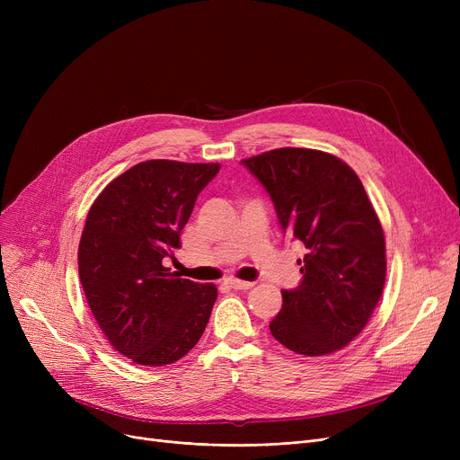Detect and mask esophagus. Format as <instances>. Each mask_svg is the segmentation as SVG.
Instances as JSON below:
<instances>
[{
  "label": "esophagus",
  "instance_id": "esophagus-1",
  "mask_svg": "<svg viewBox=\"0 0 460 460\" xmlns=\"http://www.w3.org/2000/svg\"><path fill=\"white\" fill-rule=\"evenodd\" d=\"M231 288H238V291H246V288H252L253 287V283L252 281H243V279H227L226 281Z\"/></svg>",
  "mask_w": 460,
  "mask_h": 460
}]
</instances>
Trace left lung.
<instances>
[{
	"label": "left lung",
	"mask_w": 460,
	"mask_h": 460,
	"mask_svg": "<svg viewBox=\"0 0 460 460\" xmlns=\"http://www.w3.org/2000/svg\"><path fill=\"white\" fill-rule=\"evenodd\" d=\"M279 224L305 246L302 283L281 291L274 340L304 356L347 347L373 315L385 283V240L354 169L330 153L283 147L244 158Z\"/></svg>",
	"instance_id": "1"
}]
</instances>
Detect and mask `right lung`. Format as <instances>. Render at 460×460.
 I'll return each mask as SVG.
<instances>
[{
    "instance_id": "add662e5",
    "label": "right lung",
    "mask_w": 460,
    "mask_h": 460,
    "mask_svg": "<svg viewBox=\"0 0 460 460\" xmlns=\"http://www.w3.org/2000/svg\"><path fill=\"white\" fill-rule=\"evenodd\" d=\"M220 164L147 160L115 177L89 208L78 270L93 317L110 345L137 366H169L207 328L214 283L181 279L164 264L199 191Z\"/></svg>"
}]
</instances>
